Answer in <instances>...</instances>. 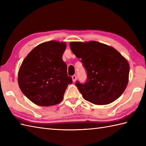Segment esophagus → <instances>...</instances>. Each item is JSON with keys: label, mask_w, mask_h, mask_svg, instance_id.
Segmentation results:
<instances>
[{"label": "esophagus", "mask_w": 146, "mask_h": 146, "mask_svg": "<svg viewBox=\"0 0 146 146\" xmlns=\"http://www.w3.org/2000/svg\"><path fill=\"white\" fill-rule=\"evenodd\" d=\"M72 80H73V82H75L76 80V75H73L72 76Z\"/></svg>", "instance_id": "34e87169"}]
</instances>
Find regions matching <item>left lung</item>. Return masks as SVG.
Here are the masks:
<instances>
[{"instance_id": "1", "label": "left lung", "mask_w": 146, "mask_h": 146, "mask_svg": "<svg viewBox=\"0 0 146 146\" xmlns=\"http://www.w3.org/2000/svg\"><path fill=\"white\" fill-rule=\"evenodd\" d=\"M70 46L87 72L86 83H76L83 98L99 105L117 100L128 84L127 60L113 47L97 41L71 42Z\"/></svg>"}]
</instances>
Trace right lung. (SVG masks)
<instances>
[{
	"label": "right lung",
	"instance_id": "right-lung-1",
	"mask_svg": "<svg viewBox=\"0 0 146 146\" xmlns=\"http://www.w3.org/2000/svg\"><path fill=\"white\" fill-rule=\"evenodd\" d=\"M65 42L50 41L34 48L24 58L18 72V84L23 94L37 105L60 104L72 78L62 60Z\"/></svg>",
	"mask_w": 146,
	"mask_h": 146
}]
</instances>
